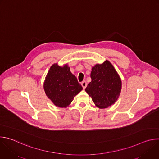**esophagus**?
I'll return each instance as SVG.
<instances>
[{"instance_id":"1","label":"esophagus","mask_w":159,"mask_h":159,"mask_svg":"<svg viewBox=\"0 0 159 159\" xmlns=\"http://www.w3.org/2000/svg\"><path fill=\"white\" fill-rule=\"evenodd\" d=\"M81 85L82 86V87H83L84 89H85V87H86V86H87V82H86L85 81L82 82H81Z\"/></svg>"}]
</instances>
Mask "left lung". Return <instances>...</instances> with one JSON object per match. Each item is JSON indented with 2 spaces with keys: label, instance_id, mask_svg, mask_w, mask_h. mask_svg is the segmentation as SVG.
Wrapping results in <instances>:
<instances>
[{
  "label": "left lung",
  "instance_id": "1",
  "mask_svg": "<svg viewBox=\"0 0 159 159\" xmlns=\"http://www.w3.org/2000/svg\"><path fill=\"white\" fill-rule=\"evenodd\" d=\"M91 82L85 89L96 107L107 108L114 104L119 98L121 90V79L111 63L106 60L96 64L92 68Z\"/></svg>",
  "mask_w": 159,
  "mask_h": 159
}]
</instances>
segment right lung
<instances>
[{
  "label": "right lung",
  "instance_id": "obj_1",
  "mask_svg": "<svg viewBox=\"0 0 159 159\" xmlns=\"http://www.w3.org/2000/svg\"><path fill=\"white\" fill-rule=\"evenodd\" d=\"M43 89L47 96L58 107L69 106L83 89L67 64H53L45 77Z\"/></svg>",
  "mask_w": 159,
  "mask_h": 159
}]
</instances>
